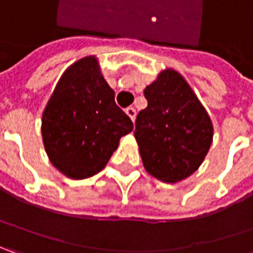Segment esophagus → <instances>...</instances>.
I'll return each instance as SVG.
<instances>
[{"label":"esophagus","instance_id":"34e87169","mask_svg":"<svg viewBox=\"0 0 253 253\" xmlns=\"http://www.w3.org/2000/svg\"><path fill=\"white\" fill-rule=\"evenodd\" d=\"M126 115L131 119V122H134V119H136V109L134 107H127Z\"/></svg>","mask_w":253,"mask_h":253}]
</instances>
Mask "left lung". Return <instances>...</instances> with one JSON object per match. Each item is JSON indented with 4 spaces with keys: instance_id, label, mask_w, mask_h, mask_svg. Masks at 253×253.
<instances>
[{
    "instance_id": "left-lung-1",
    "label": "left lung",
    "mask_w": 253,
    "mask_h": 253,
    "mask_svg": "<svg viewBox=\"0 0 253 253\" xmlns=\"http://www.w3.org/2000/svg\"><path fill=\"white\" fill-rule=\"evenodd\" d=\"M147 107L136 119L144 169L166 182H177L201 166L212 143V123L178 72L167 69L144 89Z\"/></svg>"
}]
</instances>
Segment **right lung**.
Returning <instances> with one entry per match:
<instances>
[{
  "instance_id": "add662e5",
  "label": "right lung",
  "mask_w": 253,
  "mask_h": 253,
  "mask_svg": "<svg viewBox=\"0 0 253 253\" xmlns=\"http://www.w3.org/2000/svg\"><path fill=\"white\" fill-rule=\"evenodd\" d=\"M131 130L133 122L116 105L115 92L94 56L65 71L42 116V138L50 163L73 180L103 170L120 137Z\"/></svg>"
}]
</instances>
